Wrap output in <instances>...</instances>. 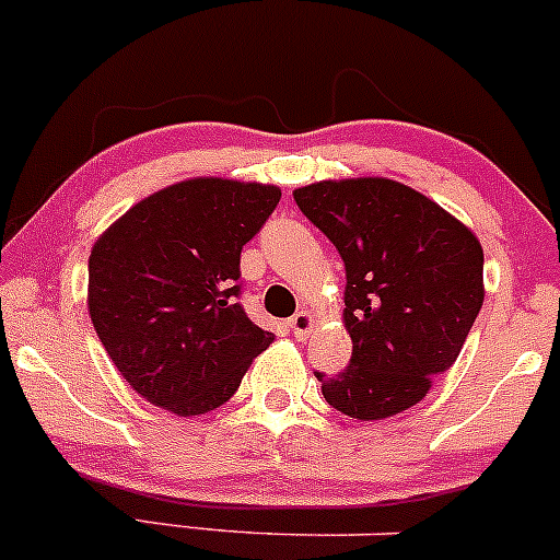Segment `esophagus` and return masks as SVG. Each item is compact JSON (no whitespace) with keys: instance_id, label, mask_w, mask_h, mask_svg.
<instances>
[{"instance_id":"obj_1","label":"esophagus","mask_w":560,"mask_h":560,"mask_svg":"<svg viewBox=\"0 0 560 560\" xmlns=\"http://www.w3.org/2000/svg\"><path fill=\"white\" fill-rule=\"evenodd\" d=\"M288 326H291L296 339H306V336L312 334V328H315V317H312V312L302 310L291 317V323H288Z\"/></svg>"}]
</instances>
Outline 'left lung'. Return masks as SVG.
I'll return each mask as SVG.
<instances>
[{
    "mask_svg": "<svg viewBox=\"0 0 560 560\" xmlns=\"http://www.w3.org/2000/svg\"><path fill=\"white\" fill-rule=\"evenodd\" d=\"M345 261L352 358L317 374L323 398L360 422L417 406L459 358L483 306V248L459 219L393 178H341L293 191Z\"/></svg>",
    "mask_w": 560,
    "mask_h": 560,
    "instance_id": "left-lung-1",
    "label": "left lung"
}]
</instances>
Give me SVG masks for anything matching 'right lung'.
Here are the masks:
<instances>
[{"instance_id": "1", "label": "right lung", "mask_w": 560, "mask_h": 560, "mask_svg": "<svg viewBox=\"0 0 560 560\" xmlns=\"http://www.w3.org/2000/svg\"><path fill=\"white\" fill-rule=\"evenodd\" d=\"M280 202L272 184L189 178L143 197L95 240L88 310L141 398L178 417L224 406L275 336L240 296V254Z\"/></svg>"}]
</instances>
